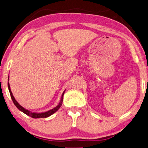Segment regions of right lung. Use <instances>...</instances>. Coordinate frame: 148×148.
Listing matches in <instances>:
<instances>
[{"label": "right lung", "instance_id": "right-lung-1", "mask_svg": "<svg viewBox=\"0 0 148 148\" xmlns=\"http://www.w3.org/2000/svg\"><path fill=\"white\" fill-rule=\"evenodd\" d=\"M8 79H9V77H8ZM8 90L10 92V96H11V98L13 102L14 103V105L16 106V108L18 109L19 110H20L21 111H22L23 113H25L27 115L29 116V117H31L32 118H35V119H37V118H46V117H49V116L52 115L53 113H54L55 112H56V111L59 110L60 108L61 107L62 105V101H63V98H64V94L65 91L63 92L62 94V98H61V100H60V103L58 105L56 106V107L53 108L52 110H50L49 111H47V112H43V113H33V112H31L27 110H26V109L23 108L22 106H21L18 103V101L16 100V99L14 98V97L13 96L12 93V91L10 90V84L9 83H8Z\"/></svg>", "mask_w": 148, "mask_h": 148}]
</instances>
